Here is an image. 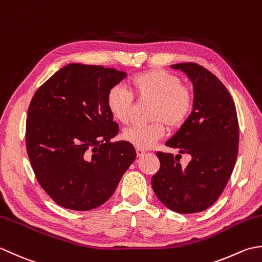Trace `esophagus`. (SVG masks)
<instances>
[{
    "mask_svg": "<svg viewBox=\"0 0 262 262\" xmlns=\"http://www.w3.org/2000/svg\"><path fill=\"white\" fill-rule=\"evenodd\" d=\"M146 153V151L144 148H140V147H136V154L137 157H143L144 154Z\"/></svg>",
    "mask_w": 262,
    "mask_h": 262,
    "instance_id": "1",
    "label": "esophagus"
}]
</instances>
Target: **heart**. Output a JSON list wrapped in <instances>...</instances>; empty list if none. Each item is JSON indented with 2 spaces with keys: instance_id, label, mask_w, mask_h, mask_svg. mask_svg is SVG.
I'll list each match as a JSON object with an SVG mask.
<instances>
[{
  "instance_id": "1",
  "label": "heart",
  "mask_w": 262,
  "mask_h": 262,
  "mask_svg": "<svg viewBox=\"0 0 262 262\" xmlns=\"http://www.w3.org/2000/svg\"><path fill=\"white\" fill-rule=\"evenodd\" d=\"M130 86L140 100H153L148 125H133L122 133V138L140 148H148L164 134V124L171 129L179 128L190 115L192 93L181 84L177 75L164 70H151L135 75ZM111 116L118 122L130 120L134 99L124 86L114 85L105 98Z\"/></svg>"
}]
</instances>
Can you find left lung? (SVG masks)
I'll list each match as a JSON object with an SVG mask.
<instances>
[{"instance_id":"obj_1","label":"left lung","mask_w":262,"mask_h":262,"mask_svg":"<svg viewBox=\"0 0 262 262\" xmlns=\"http://www.w3.org/2000/svg\"><path fill=\"white\" fill-rule=\"evenodd\" d=\"M189 77L193 86L192 111L180 129L165 143L189 154L186 168L178 154L158 152L160 170L152 177L157 197L180 214L199 213L213 205L234 169L238 148V121L231 94L217 77L196 63L171 65Z\"/></svg>"}]
</instances>
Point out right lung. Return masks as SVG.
Here are the masks:
<instances>
[{
	"label": "right lung",
	"mask_w": 262,
	"mask_h": 262,
	"mask_svg": "<svg viewBox=\"0 0 262 262\" xmlns=\"http://www.w3.org/2000/svg\"><path fill=\"white\" fill-rule=\"evenodd\" d=\"M126 76L115 69L72 63L49 77L31 100L28 157L39 185L62 207H99L136 159L130 143L110 142L119 127L105 98Z\"/></svg>",
	"instance_id": "right-lung-1"
}]
</instances>
